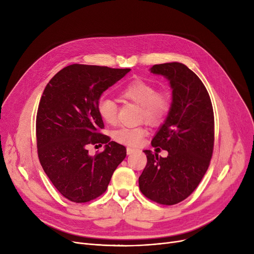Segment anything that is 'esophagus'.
<instances>
[{
    "instance_id": "obj_1",
    "label": "esophagus",
    "mask_w": 254,
    "mask_h": 254,
    "mask_svg": "<svg viewBox=\"0 0 254 254\" xmlns=\"http://www.w3.org/2000/svg\"><path fill=\"white\" fill-rule=\"evenodd\" d=\"M137 151V149H135V148H130V147H127V153L129 155V154H131V153H134V152H136Z\"/></svg>"
}]
</instances>
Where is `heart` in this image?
<instances>
[{
    "mask_svg": "<svg viewBox=\"0 0 254 254\" xmlns=\"http://www.w3.org/2000/svg\"><path fill=\"white\" fill-rule=\"evenodd\" d=\"M126 100L141 106V117L146 122L157 125L162 122L170 109V99L164 92H156L154 85L135 79L127 83L120 91ZM97 109L100 117L105 123L114 125L117 120V105L109 98H101ZM147 135V129L142 127H122L114 132V139L125 145L138 146Z\"/></svg>",
    "mask_w": 254,
    "mask_h": 254,
    "instance_id": "b5f03b06",
    "label": "heart"
}]
</instances>
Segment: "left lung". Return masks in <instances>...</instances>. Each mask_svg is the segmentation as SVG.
Masks as SVG:
<instances>
[{
  "label": "left lung",
  "instance_id": "obj_1",
  "mask_svg": "<svg viewBox=\"0 0 254 254\" xmlns=\"http://www.w3.org/2000/svg\"><path fill=\"white\" fill-rule=\"evenodd\" d=\"M150 72L167 78L172 88L168 116L151 141L152 147L167 150L168 156L144 150L147 165L139 188L151 201L170 206L191 194L208 170L214 146V114L205 85L185 64H154Z\"/></svg>",
  "mask_w": 254,
  "mask_h": 254
}]
</instances>
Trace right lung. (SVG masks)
<instances>
[{
	"mask_svg": "<svg viewBox=\"0 0 254 254\" xmlns=\"http://www.w3.org/2000/svg\"><path fill=\"white\" fill-rule=\"evenodd\" d=\"M129 71L74 64L53 76L43 91L36 120L39 161L56 189L74 203L104 193L127 155L124 145L99 132L104 123L97 105ZM98 142L105 144L104 151L89 156L87 146Z\"/></svg>",
	"mask_w": 254,
	"mask_h": 254,
	"instance_id": "obj_1",
	"label": "right lung"
}]
</instances>
